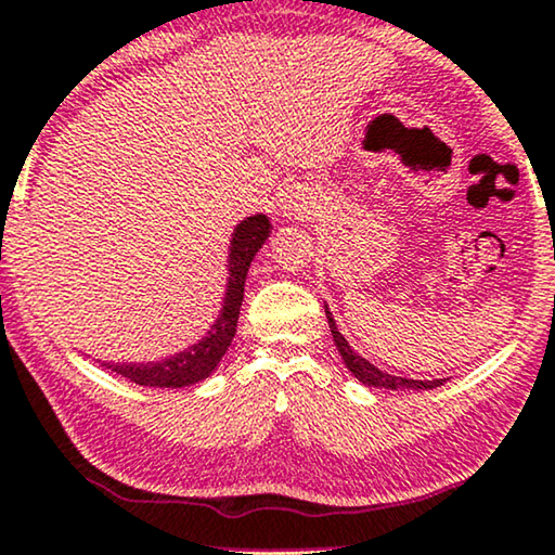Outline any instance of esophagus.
<instances>
[{
	"mask_svg": "<svg viewBox=\"0 0 555 555\" xmlns=\"http://www.w3.org/2000/svg\"><path fill=\"white\" fill-rule=\"evenodd\" d=\"M284 210H286V216H289V218H307V216H312L307 205H301L297 201L289 203V205H284Z\"/></svg>",
	"mask_w": 555,
	"mask_h": 555,
	"instance_id": "34e87169",
	"label": "esophagus"
}]
</instances>
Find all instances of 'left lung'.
Instances as JSON below:
<instances>
[{
    "label": "left lung",
    "instance_id": "obj_1",
    "mask_svg": "<svg viewBox=\"0 0 555 555\" xmlns=\"http://www.w3.org/2000/svg\"><path fill=\"white\" fill-rule=\"evenodd\" d=\"M324 312H327V322H330V332L332 337H335V345L339 354H343L347 371H350L354 378L360 383H365V386H373V388H390V390H401V388H416V390H428V388H437V386H444V380H409V378H398V375H388L383 373L380 367H375L373 363H367L363 354H358L352 350L350 345H347V339L339 335L335 320H332L330 309L324 307Z\"/></svg>",
    "mask_w": 555,
    "mask_h": 555
}]
</instances>
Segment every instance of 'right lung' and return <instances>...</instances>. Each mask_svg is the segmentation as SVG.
Masks as SVG:
<instances>
[{
    "instance_id": "1",
    "label": "right lung",
    "mask_w": 555,
    "mask_h": 555,
    "mask_svg": "<svg viewBox=\"0 0 555 555\" xmlns=\"http://www.w3.org/2000/svg\"><path fill=\"white\" fill-rule=\"evenodd\" d=\"M271 225L266 216H250L238 223L231 241V256H228V266H231V276H228V289L225 301L220 309L216 324L208 332V337H203L201 343L192 345L190 350L177 352L175 358H165L159 363H118L106 365L111 371L124 375V378L137 383V386H150V388H182L192 386V383L208 378L216 371L220 358H223L228 345L233 343L235 327H238V314H241V301H243V286H246V273L248 266L258 254V248L263 246V241L269 238Z\"/></svg>"
}]
</instances>
